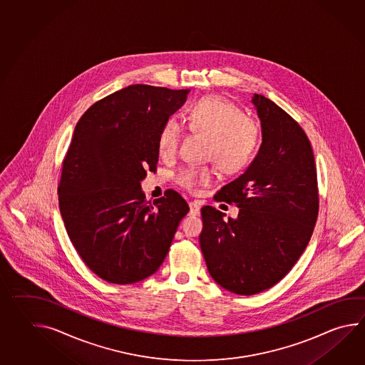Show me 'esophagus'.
Returning a JSON list of instances; mask_svg holds the SVG:
<instances>
[{
    "mask_svg": "<svg viewBox=\"0 0 365 365\" xmlns=\"http://www.w3.org/2000/svg\"><path fill=\"white\" fill-rule=\"evenodd\" d=\"M188 205H190V215L197 216L200 213V204L197 201H191Z\"/></svg>",
    "mask_w": 365,
    "mask_h": 365,
    "instance_id": "34e87169",
    "label": "esophagus"
}]
</instances>
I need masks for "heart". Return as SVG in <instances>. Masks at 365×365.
Masks as SVG:
<instances>
[{
  "instance_id": "1",
  "label": "heart",
  "mask_w": 365,
  "mask_h": 365,
  "mask_svg": "<svg viewBox=\"0 0 365 365\" xmlns=\"http://www.w3.org/2000/svg\"><path fill=\"white\" fill-rule=\"evenodd\" d=\"M188 130L207 135L204 157L216 161L221 170L235 174L252 161L260 140L259 127L234 103L221 96L202 97L187 110ZM182 127L175 119H166L158 131L157 148L160 156L173 157L182 139ZM213 165L186 166L177 174L179 186L196 191L216 177Z\"/></svg>"
}]
</instances>
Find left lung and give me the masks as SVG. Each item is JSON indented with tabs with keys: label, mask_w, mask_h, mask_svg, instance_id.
<instances>
[{
	"label": "left lung",
	"mask_w": 365,
	"mask_h": 365,
	"mask_svg": "<svg viewBox=\"0 0 365 365\" xmlns=\"http://www.w3.org/2000/svg\"><path fill=\"white\" fill-rule=\"evenodd\" d=\"M262 143L252 164L217 192L234 202L237 220L201 208L200 247L209 274L238 295H255L279 282L312 237L319 187L312 147L298 122L262 95L252 97Z\"/></svg>",
	"instance_id": "left-lung-1"
}]
</instances>
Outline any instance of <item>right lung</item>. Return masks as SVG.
I'll list each match as a JSON object with an SVG mask.
<instances>
[{
    "mask_svg": "<svg viewBox=\"0 0 365 365\" xmlns=\"http://www.w3.org/2000/svg\"><path fill=\"white\" fill-rule=\"evenodd\" d=\"M190 90L133 84L92 105L62 161L58 202L83 262L106 282L131 284L164 262L188 204L174 190L153 204L140 182L157 170V136Z\"/></svg>",
    "mask_w": 365,
    "mask_h": 365,
    "instance_id": "obj_1",
    "label": "right lung"
}]
</instances>
